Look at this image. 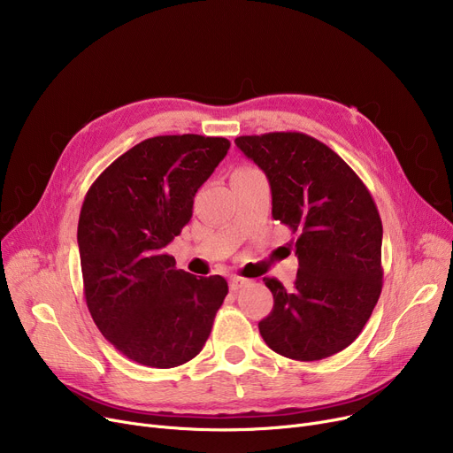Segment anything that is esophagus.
Wrapping results in <instances>:
<instances>
[{
	"label": "esophagus",
	"mask_w": 453,
	"mask_h": 453,
	"mask_svg": "<svg viewBox=\"0 0 453 453\" xmlns=\"http://www.w3.org/2000/svg\"><path fill=\"white\" fill-rule=\"evenodd\" d=\"M248 284H251V280H250V279H244V277H239V275L229 279V288H231L233 292H236V290H241V288L248 287Z\"/></svg>",
	"instance_id": "1"
}]
</instances>
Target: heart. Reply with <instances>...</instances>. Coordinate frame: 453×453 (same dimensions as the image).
<instances>
[{
  "label": "heart",
  "instance_id": "b5f03b06",
  "mask_svg": "<svg viewBox=\"0 0 453 453\" xmlns=\"http://www.w3.org/2000/svg\"><path fill=\"white\" fill-rule=\"evenodd\" d=\"M250 173H257L251 166H241V169H236L234 174H250Z\"/></svg>",
  "mask_w": 453,
  "mask_h": 453
}]
</instances>
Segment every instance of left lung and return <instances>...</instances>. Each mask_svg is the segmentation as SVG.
Segmentation results:
<instances>
[{
	"label": "left lung",
	"mask_w": 453,
	"mask_h": 453,
	"mask_svg": "<svg viewBox=\"0 0 453 453\" xmlns=\"http://www.w3.org/2000/svg\"><path fill=\"white\" fill-rule=\"evenodd\" d=\"M265 171L272 217L297 234L294 288L265 277L272 312L260 336L280 356L314 362L360 336L382 292V220L364 181L321 141L301 132L234 139Z\"/></svg>",
	"instance_id": "1"
}]
</instances>
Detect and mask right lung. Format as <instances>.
Instances as JSON below:
<instances>
[{"label":"right lung","mask_w":453,"mask_h":453,"mask_svg":"<svg viewBox=\"0 0 453 453\" xmlns=\"http://www.w3.org/2000/svg\"><path fill=\"white\" fill-rule=\"evenodd\" d=\"M229 147L226 137H150L88 190L77 231L86 304L103 336L132 362L178 367L211 334L226 279L176 270L165 248L188 224L196 190Z\"/></svg>","instance_id":"add662e5"}]
</instances>
